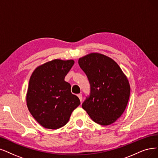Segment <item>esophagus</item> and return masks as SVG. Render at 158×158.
Masks as SVG:
<instances>
[{
	"label": "esophagus",
	"mask_w": 158,
	"mask_h": 158,
	"mask_svg": "<svg viewBox=\"0 0 158 158\" xmlns=\"http://www.w3.org/2000/svg\"><path fill=\"white\" fill-rule=\"evenodd\" d=\"M78 97L79 99L80 100V102H81V101H82V94H78Z\"/></svg>",
	"instance_id": "obj_1"
}]
</instances>
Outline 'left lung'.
Instances as JSON below:
<instances>
[{
  "instance_id": "1",
  "label": "left lung",
  "mask_w": 158,
  "mask_h": 158,
  "mask_svg": "<svg viewBox=\"0 0 158 158\" xmlns=\"http://www.w3.org/2000/svg\"><path fill=\"white\" fill-rule=\"evenodd\" d=\"M90 84V94L82 103L94 122L110 125L122 115L128 102L129 81L117 63L98 53H91L78 60Z\"/></svg>"
}]
</instances>
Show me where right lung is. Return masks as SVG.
Returning a JSON list of instances; mask_svg holds the SVG:
<instances>
[{
    "mask_svg": "<svg viewBox=\"0 0 158 158\" xmlns=\"http://www.w3.org/2000/svg\"><path fill=\"white\" fill-rule=\"evenodd\" d=\"M74 64L73 60H54L37 67L31 76L27 107L44 128L56 130L64 127L80 104L78 97L71 93L70 84L65 81Z\"/></svg>",
    "mask_w": 158,
    "mask_h": 158,
    "instance_id": "right-lung-1",
    "label": "right lung"
}]
</instances>
